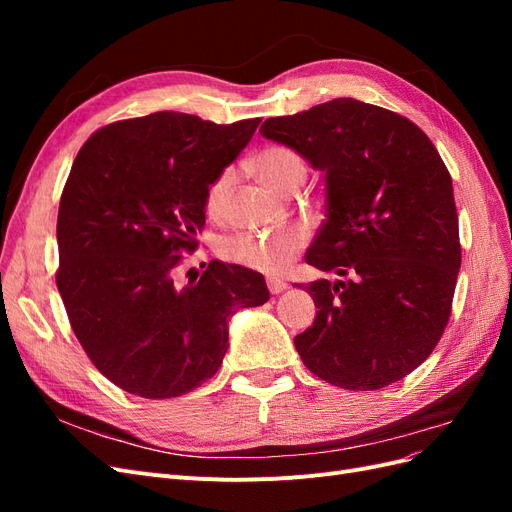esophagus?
<instances>
[{"mask_svg": "<svg viewBox=\"0 0 512 512\" xmlns=\"http://www.w3.org/2000/svg\"><path fill=\"white\" fill-rule=\"evenodd\" d=\"M267 286H269V292H271V294H280V292H284V290L288 288V282L280 280V277H269Z\"/></svg>", "mask_w": 512, "mask_h": 512, "instance_id": "esophagus-1", "label": "esophagus"}]
</instances>
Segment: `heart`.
<instances>
[{
  "label": "heart",
  "instance_id": "heart-1",
  "mask_svg": "<svg viewBox=\"0 0 512 512\" xmlns=\"http://www.w3.org/2000/svg\"><path fill=\"white\" fill-rule=\"evenodd\" d=\"M256 175L273 192L286 194L292 185L303 183L307 164L290 147H269L254 160ZM232 170L226 168L215 177L205 194V207L211 215L224 211L232 185ZM307 235L301 226H282L265 232H235L220 241V252L226 260L237 262L260 273H282L305 247Z\"/></svg>",
  "mask_w": 512,
  "mask_h": 512
}]
</instances>
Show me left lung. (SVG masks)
I'll use <instances>...</instances> for the list:
<instances>
[{"label": "left lung", "mask_w": 512, "mask_h": 512, "mask_svg": "<svg viewBox=\"0 0 512 512\" xmlns=\"http://www.w3.org/2000/svg\"><path fill=\"white\" fill-rule=\"evenodd\" d=\"M260 134L324 175L327 213L305 262L339 277L299 286L318 307L294 337L301 361L348 391L406 378L440 342L461 267L440 153L410 119L354 98L271 117Z\"/></svg>", "instance_id": "8db88e82"}]
</instances>
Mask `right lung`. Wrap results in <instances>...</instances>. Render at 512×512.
Here are the masks:
<instances>
[{"instance_id": "obj_1", "label": "right lung", "mask_w": 512, "mask_h": 512, "mask_svg": "<svg viewBox=\"0 0 512 512\" xmlns=\"http://www.w3.org/2000/svg\"><path fill=\"white\" fill-rule=\"evenodd\" d=\"M260 119L218 126L162 111L111 123L76 156L59 200L57 290L87 356L145 399L194 391L220 369L228 320L269 301L260 273L213 260L177 286L179 250L205 226L209 183Z\"/></svg>"}]
</instances>
